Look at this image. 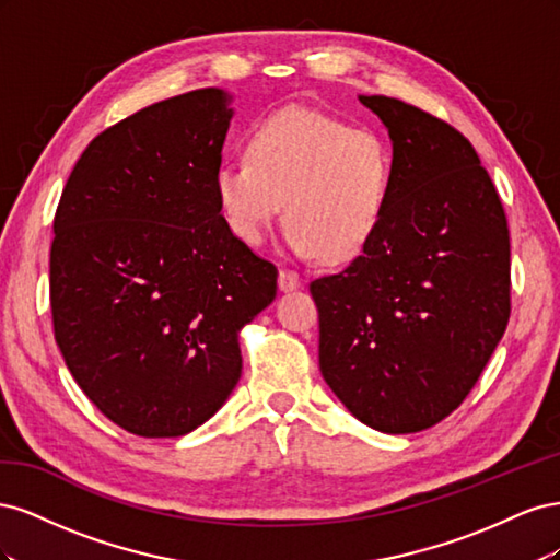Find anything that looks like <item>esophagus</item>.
Masks as SVG:
<instances>
[{"mask_svg":"<svg viewBox=\"0 0 560 560\" xmlns=\"http://www.w3.org/2000/svg\"><path fill=\"white\" fill-rule=\"evenodd\" d=\"M278 284H280L282 292H294V290H299V287L303 284V278L296 273L294 268H280Z\"/></svg>","mask_w":560,"mask_h":560,"instance_id":"1","label":"esophagus"}]
</instances>
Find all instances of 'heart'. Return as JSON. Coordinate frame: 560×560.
<instances>
[{"label": "heart", "instance_id": "heart-1", "mask_svg": "<svg viewBox=\"0 0 560 560\" xmlns=\"http://www.w3.org/2000/svg\"><path fill=\"white\" fill-rule=\"evenodd\" d=\"M393 179L395 151L385 132L311 107H287L254 126L247 161L217 167L214 194L238 241L261 245L284 214L296 254L346 264L376 235Z\"/></svg>", "mask_w": 560, "mask_h": 560}]
</instances>
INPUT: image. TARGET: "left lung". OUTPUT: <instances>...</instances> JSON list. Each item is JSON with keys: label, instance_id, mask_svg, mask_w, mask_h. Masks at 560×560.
<instances>
[{"label": "left lung", "instance_id": "1", "mask_svg": "<svg viewBox=\"0 0 560 560\" xmlns=\"http://www.w3.org/2000/svg\"><path fill=\"white\" fill-rule=\"evenodd\" d=\"M395 151L387 212L360 257L311 282L319 371L364 425L409 434L465 401L512 313L510 229L471 142L401 100L360 95Z\"/></svg>", "mask_w": 560, "mask_h": 560}]
</instances>
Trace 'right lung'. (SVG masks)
<instances>
[{
    "instance_id": "add662e5",
    "label": "right lung",
    "mask_w": 560,
    "mask_h": 560,
    "mask_svg": "<svg viewBox=\"0 0 560 560\" xmlns=\"http://www.w3.org/2000/svg\"><path fill=\"white\" fill-rule=\"evenodd\" d=\"M229 100L200 89L109 126L56 210V343L86 397L138 436H182L222 409L238 331L276 299L278 268L229 231L214 194Z\"/></svg>"
}]
</instances>
